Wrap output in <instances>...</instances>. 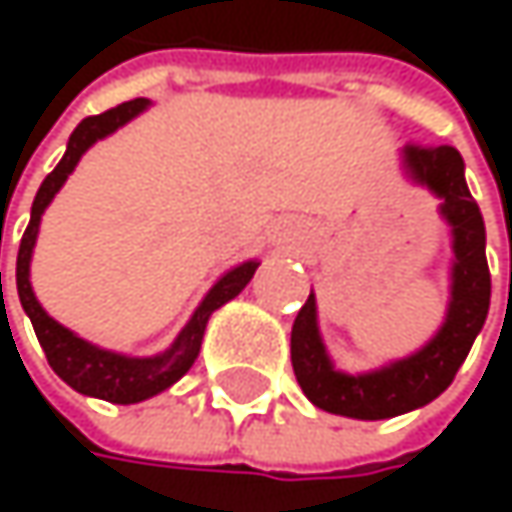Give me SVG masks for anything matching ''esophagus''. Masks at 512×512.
Returning <instances> with one entry per match:
<instances>
[{
	"label": "esophagus",
	"mask_w": 512,
	"mask_h": 512,
	"mask_svg": "<svg viewBox=\"0 0 512 512\" xmlns=\"http://www.w3.org/2000/svg\"><path fill=\"white\" fill-rule=\"evenodd\" d=\"M293 234H296V231H293V225H287V228H284V240H287V237H293Z\"/></svg>",
	"instance_id": "34e87169"
}]
</instances>
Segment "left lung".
I'll return each mask as SVG.
<instances>
[{
  "mask_svg": "<svg viewBox=\"0 0 512 512\" xmlns=\"http://www.w3.org/2000/svg\"><path fill=\"white\" fill-rule=\"evenodd\" d=\"M403 174L427 186L442 204L439 213L451 228V299L445 323L439 332L412 356L388 361L376 370L344 373L326 353L320 326H317V299L314 293L296 314L290 332V361L296 382L305 397L332 415L382 421L436 400L457 376L474 338L480 335L489 314V266H486V228L477 201L465 183V162L457 148H415L400 151Z\"/></svg>",
  "mask_w": 512,
  "mask_h": 512,
  "instance_id": "left-lung-1",
  "label": "left lung"
}]
</instances>
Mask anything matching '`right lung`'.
Returning a JSON list of instances; mask_svg holds the SVG:
<instances>
[{"mask_svg": "<svg viewBox=\"0 0 512 512\" xmlns=\"http://www.w3.org/2000/svg\"><path fill=\"white\" fill-rule=\"evenodd\" d=\"M151 106V100L136 97L130 103H121L103 115H91L85 118L67 142V151L61 156V162L47 174V180L41 183L35 204H32V219L29 228L20 240V252H17V293H20V305L29 314L35 335L47 353L50 367L79 394L97 397V400H109V403H142L148 397H156L159 391L171 388L201 353V341H204V329L207 320L216 308H222L225 302H231L234 296L243 293V287L252 281L260 260H243L234 269H228L201 299V305L195 308V314L189 317V323L180 329V335L174 338V344L156 356H124L115 350H103L85 338H79L76 332H70L67 326H61L58 320H52L50 314L41 308L32 281H29V266H32V252L38 243V231H41V216L50 207V201L58 195V189L64 186V180L73 174L76 162L82 154L97 145L100 139L112 136L118 127L130 124L136 115H142ZM2 290V275H0Z\"/></svg>", "mask_w": 512, "mask_h": 512, "instance_id": "1", "label": "right lung"}]
</instances>
